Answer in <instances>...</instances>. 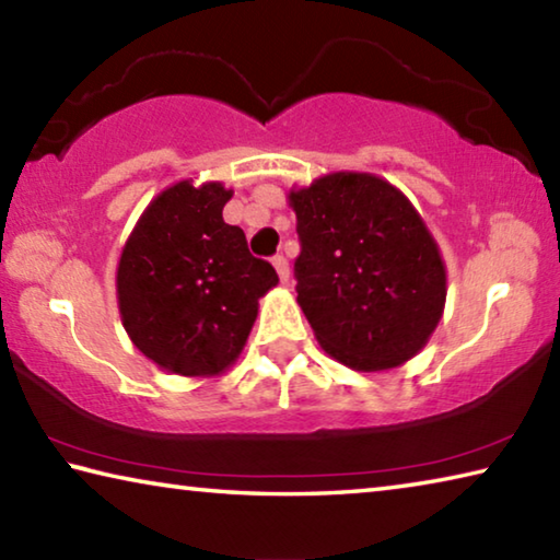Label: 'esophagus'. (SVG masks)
Segmentation results:
<instances>
[{
  "label": "esophagus",
  "instance_id": "34e87169",
  "mask_svg": "<svg viewBox=\"0 0 560 560\" xmlns=\"http://www.w3.org/2000/svg\"><path fill=\"white\" fill-rule=\"evenodd\" d=\"M271 264H273V269H277L281 283H289L291 271H289V261H287V257H273V261H271Z\"/></svg>",
  "mask_w": 560,
  "mask_h": 560
}]
</instances>
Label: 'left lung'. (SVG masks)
<instances>
[{"mask_svg":"<svg viewBox=\"0 0 560 560\" xmlns=\"http://www.w3.org/2000/svg\"><path fill=\"white\" fill-rule=\"evenodd\" d=\"M287 200L301 240L296 301L318 346L360 373L412 360L444 314L447 267L402 189L340 170Z\"/></svg>","mask_w":560,"mask_h":560,"instance_id":"obj_1","label":"left lung"}]
</instances>
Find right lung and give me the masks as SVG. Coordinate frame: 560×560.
Wrapping results in <instances>:
<instances>
[{
	"instance_id": "obj_1",
	"label": "right lung",
	"mask_w": 560,
	"mask_h": 560,
	"mask_svg": "<svg viewBox=\"0 0 560 560\" xmlns=\"http://www.w3.org/2000/svg\"><path fill=\"white\" fill-rule=\"evenodd\" d=\"M222 183L179 179L158 192L122 244L116 293L122 328L167 373L214 377L236 363L277 287L269 261L252 257L222 210Z\"/></svg>"
}]
</instances>
